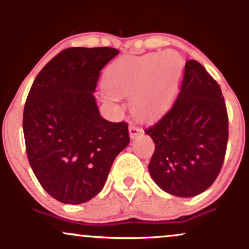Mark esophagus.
<instances>
[{
	"label": "esophagus",
	"instance_id": "1",
	"mask_svg": "<svg viewBox=\"0 0 249 249\" xmlns=\"http://www.w3.org/2000/svg\"><path fill=\"white\" fill-rule=\"evenodd\" d=\"M128 131H130V137L131 138H136L138 134L142 133V128L139 126H137L136 124H130V126H128Z\"/></svg>",
	"mask_w": 249,
	"mask_h": 249
}]
</instances>
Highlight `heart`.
<instances>
[{"instance_id": "b5f03b06", "label": "heart", "mask_w": 249, "mask_h": 249, "mask_svg": "<svg viewBox=\"0 0 249 249\" xmlns=\"http://www.w3.org/2000/svg\"><path fill=\"white\" fill-rule=\"evenodd\" d=\"M178 59L172 53H150L127 57L113 63L107 72L104 99L115 104L117 97H131V110L142 118H151L161 112L171 102L174 91L172 80Z\"/></svg>"}]
</instances>
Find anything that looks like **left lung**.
Masks as SVG:
<instances>
[{
	"label": "left lung",
	"instance_id": "1",
	"mask_svg": "<svg viewBox=\"0 0 249 249\" xmlns=\"http://www.w3.org/2000/svg\"><path fill=\"white\" fill-rule=\"evenodd\" d=\"M180 92L166 112L145 128L156 148L148 171L165 192L190 198L215 181L228 142L221 89L199 62H186Z\"/></svg>",
	"mask_w": 249,
	"mask_h": 249
}]
</instances>
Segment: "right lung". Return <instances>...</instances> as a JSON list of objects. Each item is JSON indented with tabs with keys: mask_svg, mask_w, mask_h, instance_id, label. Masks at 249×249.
Wrapping results in <instances>:
<instances>
[{
	"mask_svg": "<svg viewBox=\"0 0 249 249\" xmlns=\"http://www.w3.org/2000/svg\"><path fill=\"white\" fill-rule=\"evenodd\" d=\"M115 48H68L39 71L28 93L23 133L28 160L45 192L82 204L102 191L112 162L130 142L126 122L99 115L95 92Z\"/></svg>",
	"mask_w": 249,
	"mask_h": 249,
	"instance_id": "obj_1",
	"label": "right lung"
}]
</instances>
